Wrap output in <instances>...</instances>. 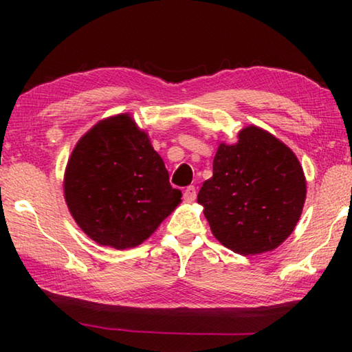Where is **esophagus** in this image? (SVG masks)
Here are the masks:
<instances>
[{
	"mask_svg": "<svg viewBox=\"0 0 352 352\" xmlns=\"http://www.w3.org/2000/svg\"><path fill=\"white\" fill-rule=\"evenodd\" d=\"M183 197L186 201H194L195 197H197V190H195V186H188L186 189H184Z\"/></svg>",
	"mask_w": 352,
	"mask_h": 352,
	"instance_id": "1",
	"label": "esophagus"
}]
</instances>
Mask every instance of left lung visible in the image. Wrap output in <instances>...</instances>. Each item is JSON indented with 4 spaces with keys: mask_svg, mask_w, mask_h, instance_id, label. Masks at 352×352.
<instances>
[{
    "mask_svg": "<svg viewBox=\"0 0 352 352\" xmlns=\"http://www.w3.org/2000/svg\"><path fill=\"white\" fill-rule=\"evenodd\" d=\"M305 200L306 178L295 153L254 126L242 129L236 144L220 142L212 177L197 195L214 237L243 256L281 245Z\"/></svg>",
    "mask_w": 352,
    "mask_h": 352,
    "instance_id": "obj_1",
    "label": "left lung"
}]
</instances>
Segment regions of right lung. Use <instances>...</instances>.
I'll return each instance as SVG.
<instances>
[{
    "mask_svg": "<svg viewBox=\"0 0 352 352\" xmlns=\"http://www.w3.org/2000/svg\"><path fill=\"white\" fill-rule=\"evenodd\" d=\"M65 200L99 245H140L182 201L151 140L132 118L111 116L82 136L65 170Z\"/></svg>",
    "mask_w": 352,
    "mask_h": 352,
    "instance_id": "right-lung-1",
    "label": "right lung"
}]
</instances>
